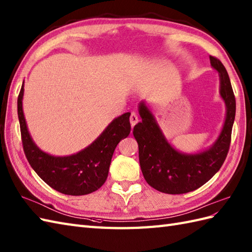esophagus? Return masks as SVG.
I'll return each mask as SVG.
<instances>
[{"label":"esophagus","instance_id":"obj_1","mask_svg":"<svg viewBox=\"0 0 252 252\" xmlns=\"http://www.w3.org/2000/svg\"><path fill=\"white\" fill-rule=\"evenodd\" d=\"M138 121V117L135 113H131V116H130V122H131V126L133 127L134 126H135L137 124Z\"/></svg>","mask_w":252,"mask_h":252}]
</instances>
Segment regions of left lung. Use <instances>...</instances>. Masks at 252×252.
<instances>
[{"label":"left lung","instance_id":"left-lung-1","mask_svg":"<svg viewBox=\"0 0 252 252\" xmlns=\"http://www.w3.org/2000/svg\"><path fill=\"white\" fill-rule=\"evenodd\" d=\"M212 66L219 73L220 95L226 107L225 121L219 137L207 150L198 154H181L169 144L145 102L139 103L142 121L134 126L138 144L139 164L145 180L156 190L167 194L194 191L212 178L223 164L229 153L236 102L229 74L221 61L209 57Z\"/></svg>","mask_w":252,"mask_h":252}]
</instances>
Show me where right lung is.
<instances>
[{"mask_svg": "<svg viewBox=\"0 0 252 252\" xmlns=\"http://www.w3.org/2000/svg\"><path fill=\"white\" fill-rule=\"evenodd\" d=\"M23 84L18 95V118L23 150L30 165L52 189L67 195H85L101 188L108 176L114 151L131 132L130 113L114 119L94 142L79 153L55 157L40 150L28 131L22 110Z\"/></svg>", "mask_w": 252, "mask_h": 252, "instance_id": "right-lung-1", "label": "right lung"}]
</instances>
